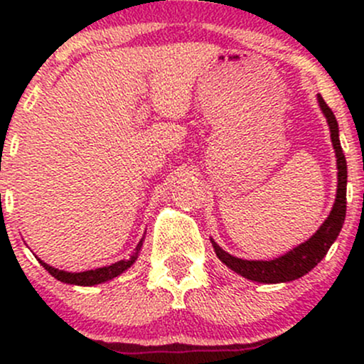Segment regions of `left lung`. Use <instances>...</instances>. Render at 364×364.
Instances as JSON below:
<instances>
[{"mask_svg":"<svg viewBox=\"0 0 364 364\" xmlns=\"http://www.w3.org/2000/svg\"><path fill=\"white\" fill-rule=\"evenodd\" d=\"M316 101L321 112H323L325 119H327L330 128V139H332L333 150H336L337 159V195L336 202H333L332 210L325 223L320 225L318 231L313 235L310 240L304 243L298 245L292 248L291 252L281 255L274 260H243V258L232 257L225 250L220 248L210 237L214 252L220 262L241 277L250 279V281L262 282V284H279V282H291L296 279L303 277L318 265L321 258L328 252L333 241L339 236L342 224L346 219V186H348V164H346V157L342 154L341 140H339V124H337L336 116L327 102L323 101L320 94H316Z\"/></svg>","mask_w":364,"mask_h":364,"instance_id":"obj_1","label":"left lung"}]
</instances>
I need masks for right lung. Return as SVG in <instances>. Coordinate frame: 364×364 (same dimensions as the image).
Returning <instances> with one entry per match:
<instances>
[{"mask_svg": "<svg viewBox=\"0 0 364 364\" xmlns=\"http://www.w3.org/2000/svg\"><path fill=\"white\" fill-rule=\"evenodd\" d=\"M141 246H144V237H141L140 243L136 245L135 252L129 255L128 258H123V260L111 263V265L107 267H101V269L85 270V272H66V270L54 269V267L48 265V263L41 260V258H37V260H39L41 265H43L54 279H58V281L65 284H73V286H95V284L111 281V279L118 277V275L123 274L124 270H128L129 267L136 262V258H139Z\"/></svg>", "mask_w": 364, "mask_h": 364, "instance_id": "add662e5", "label": "right lung"}]
</instances>
